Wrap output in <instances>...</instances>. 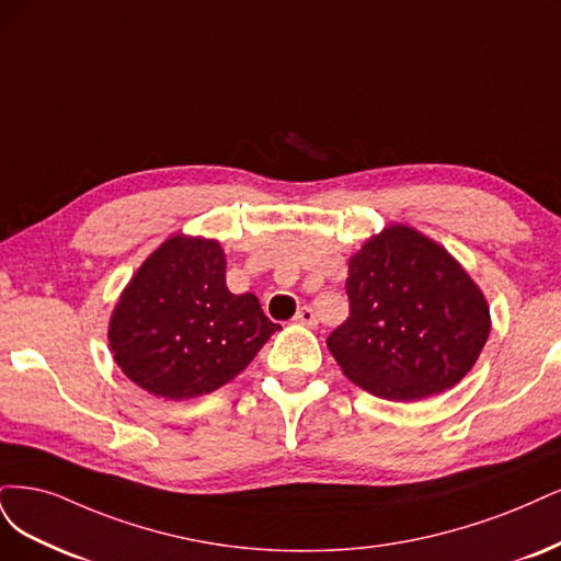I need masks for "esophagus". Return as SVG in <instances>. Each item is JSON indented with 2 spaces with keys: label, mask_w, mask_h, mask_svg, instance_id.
Listing matches in <instances>:
<instances>
[{
  "label": "esophagus",
  "mask_w": 561,
  "mask_h": 561,
  "mask_svg": "<svg viewBox=\"0 0 561 561\" xmlns=\"http://www.w3.org/2000/svg\"><path fill=\"white\" fill-rule=\"evenodd\" d=\"M296 321L302 323V327H317V312L312 310V307H300L298 314H296Z\"/></svg>",
  "instance_id": "1"
}]
</instances>
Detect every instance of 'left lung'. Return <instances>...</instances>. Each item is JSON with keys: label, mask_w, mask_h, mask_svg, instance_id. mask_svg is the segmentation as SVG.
Wrapping results in <instances>:
<instances>
[{"label": "left lung", "mask_w": 561, "mask_h": 561, "mask_svg": "<svg viewBox=\"0 0 561 561\" xmlns=\"http://www.w3.org/2000/svg\"><path fill=\"white\" fill-rule=\"evenodd\" d=\"M350 319L327 345L354 385L387 401H422L459 385L490 337L480 286L445 247L405 224L350 259Z\"/></svg>", "instance_id": "left-lung-1"}]
</instances>
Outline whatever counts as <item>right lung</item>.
<instances>
[{
	"label": "right lung",
	"mask_w": 561,
	"mask_h": 561,
	"mask_svg": "<svg viewBox=\"0 0 561 561\" xmlns=\"http://www.w3.org/2000/svg\"><path fill=\"white\" fill-rule=\"evenodd\" d=\"M275 331L254 294L228 291L221 244L179 232L123 288L106 337L130 382L186 401L238 377Z\"/></svg>",
	"instance_id": "obj_1"
}]
</instances>
